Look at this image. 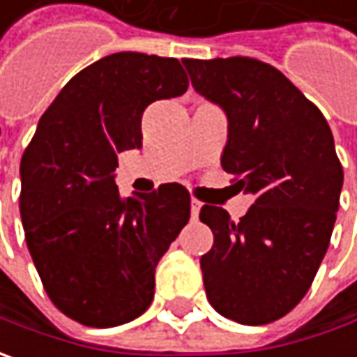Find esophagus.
Listing matches in <instances>:
<instances>
[{"mask_svg": "<svg viewBox=\"0 0 357 357\" xmlns=\"http://www.w3.org/2000/svg\"><path fill=\"white\" fill-rule=\"evenodd\" d=\"M200 206H202V204H200L199 199L190 200V214H192V218H197V216H199Z\"/></svg>", "mask_w": 357, "mask_h": 357, "instance_id": "esophagus-1", "label": "esophagus"}]
</instances>
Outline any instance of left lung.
I'll return each instance as SVG.
<instances>
[{
	"instance_id": "8db88e82",
	"label": "left lung",
	"mask_w": 357,
	"mask_h": 357,
	"mask_svg": "<svg viewBox=\"0 0 357 357\" xmlns=\"http://www.w3.org/2000/svg\"><path fill=\"white\" fill-rule=\"evenodd\" d=\"M192 87L228 117L222 169L256 200L238 222L204 204L214 244L206 298L238 324L280 320L310 290L336 222L342 162L320 109L276 67L250 57L183 59Z\"/></svg>"
}]
</instances>
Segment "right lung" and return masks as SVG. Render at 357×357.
<instances>
[{
	"instance_id": "1",
	"label": "right lung",
	"mask_w": 357,
	"mask_h": 357,
	"mask_svg": "<svg viewBox=\"0 0 357 357\" xmlns=\"http://www.w3.org/2000/svg\"><path fill=\"white\" fill-rule=\"evenodd\" d=\"M188 87L174 57L121 51L79 71L39 119L21 157L25 242L49 300L71 320L111 328L139 318L155 268L190 218L178 183L121 197L117 155L139 149L144 109Z\"/></svg>"
}]
</instances>
